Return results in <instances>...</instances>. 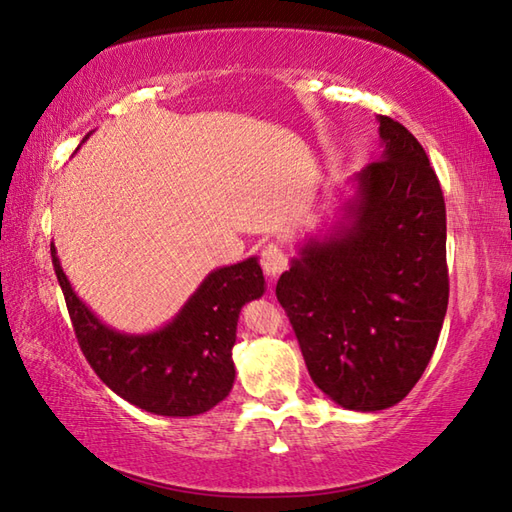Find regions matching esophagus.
I'll return each mask as SVG.
<instances>
[{
    "label": "esophagus",
    "instance_id": "esophagus-1",
    "mask_svg": "<svg viewBox=\"0 0 512 512\" xmlns=\"http://www.w3.org/2000/svg\"><path fill=\"white\" fill-rule=\"evenodd\" d=\"M259 264H262L264 273H266L268 277L275 279L279 273H284V270H286L288 257H286V253L282 250V246L268 244V246H264L262 255H259Z\"/></svg>",
    "mask_w": 512,
    "mask_h": 512
}]
</instances>
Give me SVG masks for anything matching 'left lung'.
<instances>
[{
  "mask_svg": "<svg viewBox=\"0 0 512 512\" xmlns=\"http://www.w3.org/2000/svg\"><path fill=\"white\" fill-rule=\"evenodd\" d=\"M384 153L355 197L277 282L317 388L348 410H384L413 390L448 306L446 204L426 150L379 115Z\"/></svg>",
  "mask_w": 512,
  "mask_h": 512,
  "instance_id": "1",
  "label": "left lung"
}]
</instances>
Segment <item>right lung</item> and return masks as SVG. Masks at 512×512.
<instances>
[{
    "instance_id": "add662e5",
    "label": "right lung",
    "mask_w": 512,
    "mask_h": 512,
    "mask_svg": "<svg viewBox=\"0 0 512 512\" xmlns=\"http://www.w3.org/2000/svg\"><path fill=\"white\" fill-rule=\"evenodd\" d=\"M50 255L77 344L113 393L146 413L164 417L206 413L230 393L239 310L264 295L257 257L213 270L164 328L126 335L99 322L75 295L53 244Z\"/></svg>"
}]
</instances>
